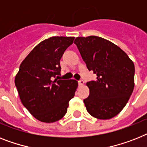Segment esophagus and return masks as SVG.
<instances>
[{
	"mask_svg": "<svg viewBox=\"0 0 147 147\" xmlns=\"http://www.w3.org/2000/svg\"><path fill=\"white\" fill-rule=\"evenodd\" d=\"M78 84H79V85L83 86L84 84V81H83V80H79V81H78Z\"/></svg>",
	"mask_w": 147,
	"mask_h": 147,
	"instance_id": "esophagus-1",
	"label": "esophagus"
}]
</instances>
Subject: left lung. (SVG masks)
I'll return each mask as SVG.
<instances>
[{"instance_id": "1", "label": "left lung", "mask_w": 147, "mask_h": 147, "mask_svg": "<svg viewBox=\"0 0 147 147\" xmlns=\"http://www.w3.org/2000/svg\"><path fill=\"white\" fill-rule=\"evenodd\" d=\"M74 43L96 81L87 83L90 90L84 100L87 111L98 119H110L127 104L134 88L135 68L119 47L98 36L78 37Z\"/></svg>"}]
</instances>
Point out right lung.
Segmentation results:
<instances>
[{
  "mask_svg": "<svg viewBox=\"0 0 147 147\" xmlns=\"http://www.w3.org/2000/svg\"><path fill=\"white\" fill-rule=\"evenodd\" d=\"M74 39L54 36L39 43L22 62L16 76L21 102L38 121L51 123L61 119L75 96L77 81L55 78L60 75V59Z\"/></svg>",
  "mask_w": 147,
  "mask_h": 147,
  "instance_id": "add662e5",
  "label": "right lung"
}]
</instances>
